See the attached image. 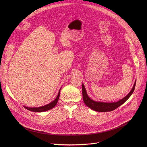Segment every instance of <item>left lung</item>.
<instances>
[{
    "mask_svg": "<svg viewBox=\"0 0 147 147\" xmlns=\"http://www.w3.org/2000/svg\"><path fill=\"white\" fill-rule=\"evenodd\" d=\"M136 80L135 81L134 85L133 86L132 89L129 92V93L125 97L119 100L117 102H98L94 101L92 99H90L89 96L87 94V93L86 92L84 84H82V93H83V97L84 100L85 104L88 107L90 108L91 109L98 111V112H105V111H113L117 108H118L119 106L122 105L123 103H125L126 101L129 98V97L132 95L133 93L135 85H136Z\"/></svg>",
    "mask_w": 147,
    "mask_h": 147,
    "instance_id": "left-lung-1",
    "label": "left lung"
}]
</instances>
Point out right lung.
I'll return each instance as SVG.
<instances>
[{"instance_id": "obj_1", "label": "right lung", "mask_w": 147, "mask_h": 147, "mask_svg": "<svg viewBox=\"0 0 147 147\" xmlns=\"http://www.w3.org/2000/svg\"><path fill=\"white\" fill-rule=\"evenodd\" d=\"M60 92H61V89L58 92V94L57 96V97H56V98L51 102H50V104H47V105H45V106H42L41 107H26L24 106V107L25 109H26L28 110L32 111H34V112H42V111H46L47 110H49L50 109H53L55 105H57L58 99L59 98V96H60Z\"/></svg>"}]
</instances>
